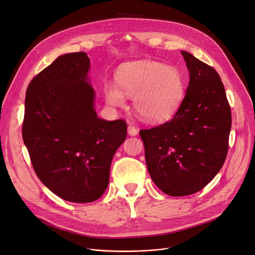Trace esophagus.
<instances>
[{"instance_id": "obj_1", "label": "esophagus", "mask_w": 255, "mask_h": 255, "mask_svg": "<svg viewBox=\"0 0 255 255\" xmlns=\"http://www.w3.org/2000/svg\"><path fill=\"white\" fill-rule=\"evenodd\" d=\"M137 133H138V130H137L136 127L132 126V125H129V126H128V134H129V135L135 136V135L137 134Z\"/></svg>"}]
</instances>
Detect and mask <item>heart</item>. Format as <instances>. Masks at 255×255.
<instances>
[{
	"label": "heart",
	"instance_id": "obj_1",
	"mask_svg": "<svg viewBox=\"0 0 255 255\" xmlns=\"http://www.w3.org/2000/svg\"><path fill=\"white\" fill-rule=\"evenodd\" d=\"M116 79L119 88L112 84L104 87L106 101L121 106L125 102L124 94L128 97L134 96L133 107L149 122L169 118L183 98V77L175 67L151 61L126 63L119 68Z\"/></svg>",
	"mask_w": 255,
	"mask_h": 255
}]
</instances>
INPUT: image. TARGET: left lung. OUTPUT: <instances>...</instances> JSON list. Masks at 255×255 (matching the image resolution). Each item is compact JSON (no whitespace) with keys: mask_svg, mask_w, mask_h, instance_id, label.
<instances>
[{"mask_svg":"<svg viewBox=\"0 0 255 255\" xmlns=\"http://www.w3.org/2000/svg\"><path fill=\"white\" fill-rule=\"evenodd\" d=\"M181 52L190 82L179 110L168 122L139 131L150 176L170 196L198 192L217 175L232 127L231 106L217 71Z\"/></svg>","mask_w":255,"mask_h":255,"instance_id":"8db88e82","label":"left lung"}]
</instances>
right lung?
<instances>
[{
    "mask_svg": "<svg viewBox=\"0 0 255 255\" xmlns=\"http://www.w3.org/2000/svg\"><path fill=\"white\" fill-rule=\"evenodd\" d=\"M86 52L60 56L29 84L22 138L37 177L59 197L91 203L109 186L112 160L127 136L124 120L94 110Z\"/></svg>",
    "mask_w": 255,
    "mask_h": 255,
    "instance_id": "obj_1",
    "label": "right lung"
}]
</instances>
